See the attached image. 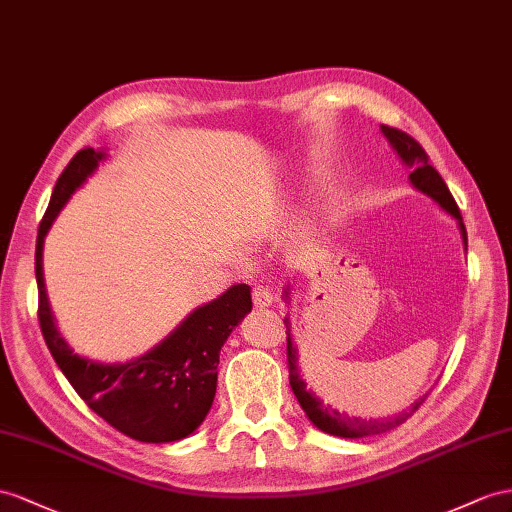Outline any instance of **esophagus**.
Here are the masks:
<instances>
[{"label": "esophagus", "mask_w": 512, "mask_h": 512, "mask_svg": "<svg viewBox=\"0 0 512 512\" xmlns=\"http://www.w3.org/2000/svg\"><path fill=\"white\" fill-rule=\"evenodd\" d=\"M270 303H272V292L268 290V287L255 285V287H253V305L259 307V309H264V307H268Z\"/></svg>", "instance_id": "34e87169"}]
</instances>
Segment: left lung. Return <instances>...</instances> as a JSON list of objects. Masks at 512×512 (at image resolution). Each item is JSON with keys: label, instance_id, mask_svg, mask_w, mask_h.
I'll use <instances>...</instances> for the list:
<instances>
[{"label": "left lung", "instance_id": "1", "mask_svg": "<svg viewBox=\"0 0 512 512\" xmlns=\"http://www.w3.org/2000/svg\"><path fill=\"white\" fill-rule=\"evenodd\" d=\"M381 129H383V134L389 140L391 147L398 151L400 160L411 168L409 179H411L413 186L417 190H422L424 194L432 196V199H435L445 209V212H450L458 220V225H461V231H463L465 246H467V231H465L463 218H461V209H458L452 192L448 190V186H445V181L437 173V168L430 166L428 153L422 149V144H419L413 136H409L402 129L389 127V125H383ZM287 331H290V329H287ZM287 331H285V335H287V370H290V385H292L294 396L298 398L300 406H303V411L307 413L311 422L316 424L320 430L329 432V435L344 437V439L383 435V432L404 424L406 419H409L419 409V406L426 402V396H424V398H419L415 404H411V409H406V411L393 415V417H383V419L348 417L344 413L331 409V406H324L316 396H313L311 391H307V385L303 383V378H300V374H298V365H296L298 352H296L292 339H290V333H287Z\"/></svg>", "mask_w": 512, "mask_h": 512}]
</instances>
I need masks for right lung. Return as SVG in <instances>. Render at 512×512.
<instances>
[{
    "label": "right lung",
    "mask_w": 512,
    "mask_h": 512,
    "mask_svg": "<svg viewBox=\"0 0 512 512\" xmlns=\"http://www.w3.org/2000/svg\"><path fill=\"white\" fill-rule=\"evenodd\" d=\"M101 153L82 149L62 170L36 235L38 324L51 357L90 409L123 435L144 443H168L201 426L214 402L218 352L251 311V287L238 283L201 309L168 339L131 363L103 365L73 355L58 335L43 283V240L73 190L93 173Z\"/></svg>",
    "instance_id": "add662e5"
}]
</instances>
